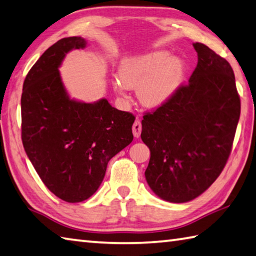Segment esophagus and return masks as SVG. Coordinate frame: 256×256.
<instances>
[{"instance_id":"obj_1","label":"esophagus","mask_w":256,"mask_h":256,"mask_svg":"<svg viewBox=\"0 0 256 256\" xmlns=\"http://www.w3.org/2000/svg\"><path fill=\"white\" fill-rule=\"evenodd\" d=\"M141 131H142V124L140 120H136L133 124V134L136 138H138L141 136Z\"/></svg>"}]
</instances>
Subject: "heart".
Listing matches in <instances>:
<instances>
[{"instance_id":"obj_1","label":"heart","mask_w":256,"mask_h":256,"mask_svg":"<svg viewBox=\"0 0 256 256\" xmlns=\"http://www.w3.org/2000/svg\"><path fill=\"white\" fill-rule=\"evenodd\" d=\"M184 66L179 58H170L166 51L133 56L120 64L116 90L138 88V97L148 108H156L168 102L178 90Z\"/></svg>"}]
</instances>
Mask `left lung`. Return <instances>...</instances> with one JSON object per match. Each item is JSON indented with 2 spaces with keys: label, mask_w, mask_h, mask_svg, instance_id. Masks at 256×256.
Returning <instances> with one entry per match:
<instances>
[{
  "label": "left lung",
  "mask_w": 256,
  "mask_h": 256,
  "mask_svg": "<svg viewBox=\"0 0 256 256\" xmlns=\"http://www.w3.org/2000/svg\"><path fill=\"white\" fill-rule=\"evenodd\" d=\"M194 48L198 62L188 84L142 120L141 138L151 152L146 182L170 202L192 200L218 178L240 114L230 62L205 44Z\"/></svg>",
  "instance_id": "left-lung-1"
}]
</instances>
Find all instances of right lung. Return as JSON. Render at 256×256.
<instances>
[{"instance_id":"1","label":"right lung","mask_w":256,"mask_h":256,"mask_svg":"<svg viewBox=\"0 0 256 256\" xmlns=\"http://www.w3.org/2000/svg\"><path fill=\"white\" fill-rule=\"evenodd\" d=\"M85 47L80 36L51 46L28 72L21 96L26 156L46 187L67 202L95 194L108 161L133 141L136 120L105 98L96 103L69 98L58 68L67 52Z\"/></svg>"}]
</instances>
